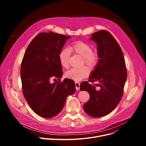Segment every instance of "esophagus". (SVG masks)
Here are the masks:
<instances>
[{
  "mask_svg": "<svg viewBox=\"0 0 146 146\" xmlns=\"http://www.w3.org/2000/svg\"><path fill=\"white\" fill-rule=\"evenodd\" d=\"M80 84L78 82H75V86H76V90H80Z\"/></svg>",
  "mask_w": 146,
  "mask_h": 146,
  "instance_id": "esophagus-1",
  "label": "esophagus"
}]
</instances>
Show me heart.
Segmentation results:
<instances>
[{"mask_svg": "<svg viewBox=\"0 0 146 146\" xmlns=\"http://www.w3.org/2000/svg\"><path fill=\"white\" fill-rule=\"evenodd\" d=\"M72 54H77L82 58V65H87L90 69H94L98 64L99 54L96 51L92 50L91 46L82 41H76L70 45L68 49L61 50L59 54V60L61 66L65 69L70 66V55ZM90 70L86 66L80 68H73L65 73L66 78L76 81H79L87 77Z\"/></svg>", "mask_w": 146, "mask_h": 146, "instance_id": "1", "label": "heart"}]
</instances>
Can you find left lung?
Listing matches in <instances>:
<instances>
[{"label":"left lung","instance_id":"1","mask_svg":"<svg viewBox=\"0 0 146 146\" xmlns=\"http://www.w3.org/2000/svg\"><path fill=\"white\" fill-rule=\"evenodd\" d=\"M90 40L97 45L99 60L88 81L98 83L92 85L84 81L80 84V90L87 91L90 95V100L83 106L85 112L98 118L109 114L118 105L127 71L122 51L110 33L105 30L95 32Z\"/></svg>","mask_w":146,"mask_h":146}]
</instances>
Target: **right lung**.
Instances as JSON below:
<instances>
[{
  "label": "right lung",
  "mask_w": 146,
  "mask_h": 146,
  "mask_svg": "<svg viewBox=\"0 0 146 146\" xmlns=\"http://www.w3.org/2000/svg\"><path fill=\"white\" fill-rule=\"evenodd\" d=\"M70 37L52 32L40 33L24 54L21 66L23 94L32 110L41 117L50 118L59 114L66 98L75 92L74 82L70 79L52 84L50 81L62 76L59 54Z\"/></svg>",
  "instance_id": "add662e5"
}]
</instances>
